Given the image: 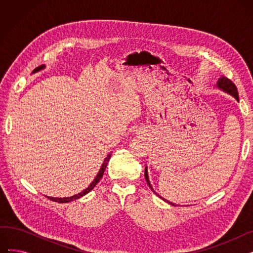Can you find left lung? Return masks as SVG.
Segmentation results:
<instances>
[{
  "instance_id": "8db88e82",
  "label": "left lung",
  "mask_w": 253,
  "mask_h": 253,
  "mask_svg": "<svg viewBox=\"0 0 253 253\" xmlns=\"http://www.w3.org/2000/svg\"><path fill=\"white\" fill-rule=\"evenodd\" d=\"M216 87L217 88H219V89H221L222 91H224V92H227V93H229V94H231L232 96H234L235 98H236V100L237 101H239V95H238V90H237V87L235 86V84L231 81L230 79H228V78H225V77H221V78H219L218 79V81H217V83H216ZM144 177H145V180H147V182H148V184H149V187L153 190V188H152V185H151V183H150V180H149V174H148V167H145V169H144ZM153 192L157 195V196H159L154 190H153ZM160 197V196H159ZM161 199H163L162 197H160ZM164 201H166L165 199H163ZM166 202H168L170 205H172V206H175L173 203H171V202H169V201H166Z\"/></svg>"
}]
</instances>
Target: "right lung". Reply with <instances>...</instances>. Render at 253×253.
I'll return each mask as SVG.
<instances>
[{"label": "right lung", "mask_w": 253, "mask_h": 253, "mask_svg": "<svg viewBox=\"0 0 253 253\" xmlns=\"http://www.w3.org/2000/svg\"><path fill=\"white\" fill-rule=\"evenodd\" d=\"M43 69H45V65H44V64L38 66V68H36V69L34 70L33 73H37V72L41 71V70H43ZM111 157H112V153H110L108 156H106V158L104 159V161H103V163H102V165H101V167H100V169H99V172L97 173L96 177H95L94 179H93V181L90 183L89 187H88L87 189H85L83 192L79 193V194H77V195H74V196H72V197H68V198H54V197H47V198L50 199L51 201H54V202H58V203H68V202L75 201V200H77V199L85 196V195L88 194L91 190H93V188H94L95 185L98 183V181L101 179V177H102V175H103V173H104V170H105V168H106V165H108Z\"/></svg>", "instance_id": "1"}]
</instances>
